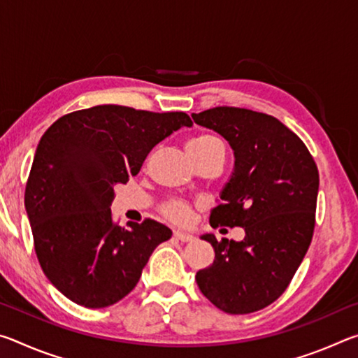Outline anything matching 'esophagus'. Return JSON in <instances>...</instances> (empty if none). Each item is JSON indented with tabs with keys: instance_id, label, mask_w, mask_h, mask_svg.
I'll list each match as a JSON object with an SVG mask.
<instances>
[{
	"instance_id": "34e87169",
	"label": "esophagus",
	"mask_w": 358,
	"mask_h": 358,
	"mask_svg": "<svg viewBox=\"0 0 358 358\" xmlns=\"http://www.w3.org/2000/svg\"><path fill=\"white\" fill-rule=\"evenodd\" d=\"M173 238H177L180 241H183V243H187V241H192L194 237L189 234H183V232H178V230H175L173 232Z\"/></svg>"
}]
</instances>
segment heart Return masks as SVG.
Masks as SVG:
<instances>
[{
	"instance_id": "1",
	"label": "heart",
	"mask_w": 358,
	"mask_h": 358,
	"mask_svg": "<svg viewBox=\"0 0 358 358\" xmlns=\"http://www.w3.org/2000/svg\"><path fill=\"white\" fill-rule=\"evenodd\" d=\"M215 151L224 153V142L215 134H201L187 142V153L191 159H197V157L215 153ZM161 215L175 224H187L192 220L194 208L183 199H171L161 205Z\"/></svg>"
}]
</instances>
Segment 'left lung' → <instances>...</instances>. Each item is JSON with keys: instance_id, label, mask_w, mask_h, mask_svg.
I'll use <instances>...</instances> for the list:
<instances>
[{"instance_id": "1", "label": "left lung", "mask_w": 358, "mask_h": 358, "mask_svg": "<svg viewBox=\"0 0 358 358\" xmlns=\"http://www.w3.org/2000/svg\"><path fill=\"white\" fill-rule=\"evenodd\" d=\"M192 118L226 137L235 155L210 224L246 234L243 241L203 235L216 257L197 271V286L224 313L259 311L284 294L311 245L317 166L301 138L271 115L224 106Z\"/></svg>"}]
</instances>
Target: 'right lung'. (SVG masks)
Returning a JSON list of instances; mask_svg holds the SVG:
<instances>
[{
    "mask_svg": "<svg viewBox=\"0 0 358 358\" xmlns=\"http://www.w3.org/2000/svg\"><path fill=\"white\" fill-rule=\"evenodd\" d=\"M185 112L104 104L58 118L36 150L25 187L41 268L77 305L106 308L141 280L155 248L172 237L153 220L113 221V187L141 171L156 143L181 126Z\"/></svg>",
    "mask_w": 358,
    "mask_h": 358,
    "instance_id": "obj_1",
    "label": "right lung"
}]
</instances>
